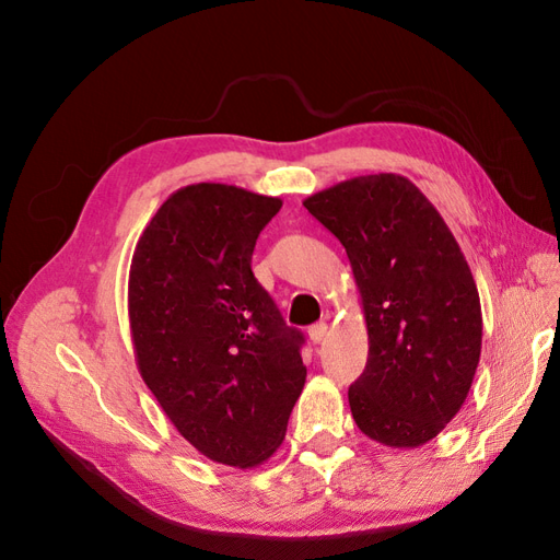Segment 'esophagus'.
<instances>
[{
	"label": "esophagus",
	"instance_id": "obj_1",
	"mask_svg": "<svg viewBox=\"0 0 560 560\" xmlns=\"http://www.w3.org/2000/svg\"><path fill=\"white\" fill-rule=\"evenodd\" d=\"M326 332H328V324L318 322V324L310 326V340H312L314 345H318V342H322V340L326 338Z\"/></svg>",
	"mask_w": 560,
	"mask_h": 560
}]
</instances>
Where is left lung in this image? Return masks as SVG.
<instances>
[{"mask_svg": "<svg viewBox=\"0 0 560 560\" xmlns=\"http://www.w3.org/2000/svg\"><path fill=\"white\" fill-rule=\"evenodd\" d=\"M340 238L369 328V361L349 387L365 436L418 448L471 389L483 318L471 269L441 213L398 173L359 175L307 197Z\"/></svg>", "mask_w": 560, "mask_h": 560, "instance_id": "left-lung-1", "label": "left lung"}]
</instances>
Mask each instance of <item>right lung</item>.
Here are the masks:
<instances>
[{"mask_svg": "<svg viewBox=\"0 0 560 560\" xmlns=\"http://www.w3.org/2000/svg\"><path fill=\"white\" fill-rule=\"evenodd\" d=\"M279 209L234 185H187L140 234L129 271L142 380L185 441L238 469L277 453L307 377L305 338L250 269Z\"/></svg>", "mask_w": 560, "mask_h": 560, "instance_id": "right-lung-1", "label": "right lung"}]
</instances>
